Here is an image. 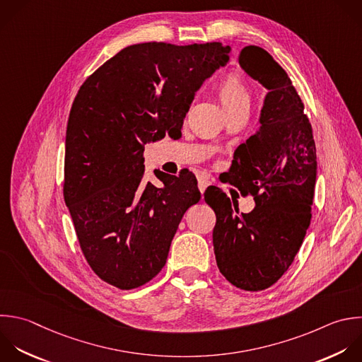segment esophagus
Wrapping results in <instances>:
<instances>
[{
    "mask_svg": "<svg viewBox=\"0 0 362 362\" xmlns=\"http://www.w3.org/2000/svg\"><path fill=\"white\" fill-rule=\"evenodd\" d=\"M208 185H211V181H209L208 178L202 177V175H198V188H199L201 194H204V192H205V189H206V187H208Z\"/></svg>",
    "mask_w": 362,
    "mask_h": 362,
    "instance_id": "esophagus-1",
    "label": "esophagus"
}]
</instances>
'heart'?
Instances as JSON below:
<instances>
[{
    "label": "heart",
    "instance_id": "1",
    "mask_svg": "<svg viewBox=\"0 0 362 362\" xmlns=\"http://www.w3.org/2000/svg\"><path fill=\"white\" fill-rule=\"evenodd\" d=\"M216 96L226 115L242 109L249 110L250 90L239 72H230L219 82Z\"/></svg>",
    "mask_w": 362,
    "mask_h": 362
}]
</instances>
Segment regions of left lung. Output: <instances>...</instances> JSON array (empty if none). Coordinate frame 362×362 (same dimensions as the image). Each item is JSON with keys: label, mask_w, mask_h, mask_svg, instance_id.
Wrapping results in <instances>:
<instances>
[{"label": "left lung", "mask_w": 362, "mask_h": 362, "mask_svg": "<svg viewBox=\"0 0 362 362\" xmlns=\"http://www.w3.org/2000/svg\"><path fill=\"white\" fill-rule=\"evenodd\" d=\"M239 64L269 90L260 129L236 148L226 173L228 182L252 195L256 206L240 214L215 185L205 191V201L216 215L212 238L219 272L238 288L260 291L284 274L303 243L317 157L304 105L286 71L253 45L242 49Z\"/></svg>", "instance_id": "8db88e82"}]
</instances>
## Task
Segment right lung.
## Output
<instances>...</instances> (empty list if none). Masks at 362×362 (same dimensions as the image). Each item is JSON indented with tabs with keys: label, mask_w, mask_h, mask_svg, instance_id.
Wrapping results in <instances>:
<instances>
[{
	"label": "right lung",
	"mask_w": 362,
	"mask_h": 362,
	"mask_svg": "<svg viewBox=\"0 0 362 362\" xmlns=\"http://www.w3.org/2000/svg\"><path fill=\"white\" fill-rule=\"evenodd\" d=\"M229 51L221 42L130 45L81 86L66 127L64 198L82 253L103 281L132 290L164 267L201 192L189 171L156 170L160 188L141 182L144 146L181 136L195 92Z\"/></svg>",
	"instance_id": "add662e5"
}]
</instances>
